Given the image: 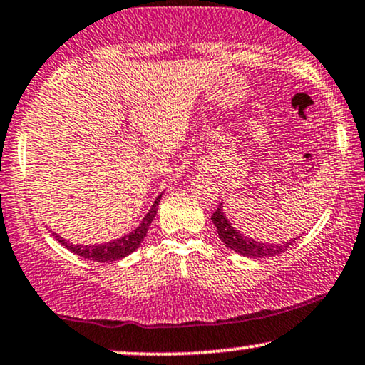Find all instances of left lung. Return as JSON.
<instances>
[{"label":"left lung","mask_w":365,"mask_h":365,"mask_svg":"<svg viewBox=\"0 0 365 365\" xmlns=\"http://www.w3.org/2000/svg\"><path fill=\"white\" fill-rule=\"evenodd\" d=\"M212 222L217 227V234H219L220 241L225 246L236 251L237 255L247 256V257H269L274 255H279L292 246L293 239L289 242L283 244H266V242H257L255 239H249L244 234L237 232L232 225L229 224V220L225 219V214L222 212V204L217 207V210L212 214Z\"/></svg>","instance_id":"obj_1"}]
</instances>
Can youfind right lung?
<instances>
[{"label":"right lung","instance_id":"right-lung-1","mask_svg":"<svg viewBox=\"0 0 365 365\" xmlns=\"http://www.w3.org/2000/svg\"><path fill=\"white\" fill-rule=\"evenodd\" d=\"M160 200H161V195H158V198L155 200V204L151 205V209L148 214H146L145 219H143V222L138 225L133 232H129L128 236L118 239V241H113L108 244H98V246H79V244L76 246V244H68L66 239L57 236V234H55V239H57L62 246L71 249L73 255H79L82 257H86V259L98 261V262H110V261L123 259L124 256L131 255L133 251H136V249L140 247L143 239L146 237V232H148L150 225L153 222L156 215V210H158Z\"/></svg>","mask_w":365,"mask_h":365}]
</instances>
